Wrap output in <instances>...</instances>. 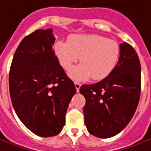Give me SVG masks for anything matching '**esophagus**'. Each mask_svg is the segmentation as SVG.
<instances>
[{"label": "esophagus", "mask_w": 151, "mask_h": 151, "mask_svg": "<svg viewBox=\"0 0 151 151\" xmlns=\"http://www.w3.org/2000/svg\"><path fill=\"white\" fill-rule=\"evenodd\" d=\"M74 85H75V88H76V90H77V93H78V92H79L80 87H81V84L78 83H74Z\"/></svg>", "instance_id": "esophagus-1"}]
</instances>
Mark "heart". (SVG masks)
Masks as SVG:
<instances>
[{
  "label": "heart",
  "mask_w": 151,
  "mask_h": 151,
  "mask_svg": "<svg viewBox=\"0 0 151 151\" xmlns=\"http://www.w3.org/2000/svg\"><path fill=\"white\" fill-rule=\"evenodd\" d=\"M54 51L60 65L69 70L80 57L82 63L73 67L68 75L75 81L104 79L113 71L120 58L116 41L99 35H72L68 42L58 40Z\"/></svg>",
  "instance_id": "obj_1"
}]
</instances>
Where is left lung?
Wrapping results in <instances>:
<instances>
[{"label":"left lung","mask_w":151,"mask_h":151,"mask_svg":"<svg viewBox=\"0 0 151 151\" xmlns=\"http://www.w3.org/2000/svg\"><path fill=\"white\" fill-rule=\"evenodd\" d=\"M120 48L113 71L97 83L80 88L86 99L84 123L89 133L99 138H110L122 132L132 120L140 100L139 57L126 42Z\"/></svg>","instance_id":"1"}]
</instances>
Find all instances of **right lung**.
Returning <instances> with one entry per match:
<instances>
[{
	"label": "right lung",
	"mask_w": 151,
	"mask_h": 151,
	"mask_svg": "<svg viewBox=\"0 0 151 151\" xmlns=\"http://www.w3.org/2000/svg\"><path fill=\"white\" fill-rule=\"evenodd\" d=\"M53 29H37L15 50L9 73L11 102L19 120L42 137L58 135L76 93L54 54Z\"/></svg>",
	"instance_id": "obj_1"
}]
</instances>
